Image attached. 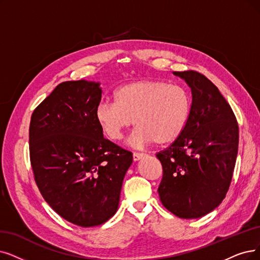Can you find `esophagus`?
<instances>
[{
    "mask_svg": "<svg viewBox=\"0 0 260 260\" xmlns=\"http://www.w3.org/2000/svg\"><path fill=\"white\" fill-rule=\"evenodd\" d=\"M144 155H145L144 152H133V160L139 161L144 157Z\"/></svg>",
    "mask_w": 260,
    "mask_h": 260,
    "instance_id": "34e87169",
    "label": "esophagus"
}]
</instances>
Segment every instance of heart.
Wrapping results in <instances>:
<instances>
[{"label":"heart","mask_w":260,"mask_h":260,"mask_svg":"<svg viewBox=\"0 0 260 260\" xmlns=\"http://www.w3.org/2000/svg\"><path fill=\"white\" fill-rule=\"evenodd\" d=\"M113 102L97 107L95 118L105 136L118 141L136 122L130 138L136 147L177 140L189 120L192 98L185 86L157 79H141L119 86Z\"/></svg>","instance_id":"heart-1"}]
</instances>
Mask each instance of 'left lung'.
I'll list each match as a JSON object with an SVG mask.
<instances>
[{"mask_svg": "<svg viewBox=\"0 0 260 260\" xmlns=\"http://www.w3.org/2000/svg\"><path fill=\"white\" fill-rule=\"evenodd\" d=\"M192 91L186 126L172 145L158 152L163 169L159 196L181 219H199L225 199L238 153L235 114L213 83L194 70L175 71Z\"/></svg>", "mask_w": 260, "mask_h": 260, "instance_id": "left-lung-1", "label": "left lung"}]
</instances>
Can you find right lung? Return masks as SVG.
Segmentation results:
<instances>
[{"mask_svg":"<svg viewBox=\"0 0 260 260\" xmlns=\"http://www.w3.org/2000/svg\"><path fill=\"white\" fill-rule=\"evenodd\" d=\"M99 83L67 81L34 110L29 159L38 189L66 221L91 227L116 213L132 152L103 138L95 118Z\"/></svg>","mask_w":260,"mask_h":260,"instance_id":"right-lung-1","label":"right lung"}]
</instances>
